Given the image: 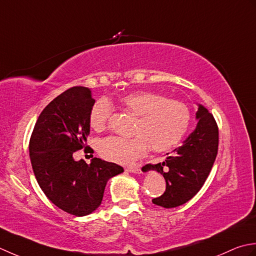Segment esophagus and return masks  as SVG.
<instances>
[{
    "label": "esophagus",
    "instance_id": "esophagus-1",
    "mask_svg": "<svg viewBox=\"0 0 256 256\" xmlns=\"http://www.w3.org/2000/svg\"><path fill=\"white\" fill-rule=\"evenodd\" d=\"M126 170H127L128 172H132V174H142V169H140L138 166H127Z\"/></svg>",
    "mask_w": 256,
    "mask_h": 256
}]
</instances>
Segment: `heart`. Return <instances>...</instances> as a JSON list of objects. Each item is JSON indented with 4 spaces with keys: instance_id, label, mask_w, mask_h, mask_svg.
Masks as SVG:
<instances>
[{
    "instance_id": "obj_1",
    "label": "heart",
    "mask_w": 256,
    "mask_h": 256,
    "mask_svg": "<svg viewBox=\"0 0 256 256\" xmlns=\"http://www.w3.org/2000/svg\"><path fill=\"white\" fill-rule=\"evenodd\" d=\"M119 102L124 110L137 116L132 138L110 136L98 144L104 159L128 164L147 152H164L176 147L186 134L191 120L190 109L184 102L168 99L154 92H134L124 95ZM112 112L110 102L100 98L92 106L90 124L95 132L105 130Z\"/></svg>"
}]
</instances>
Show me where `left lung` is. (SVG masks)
Instances as JSON below:
<instances>
[{"mask_svg":"<svg viewBox=\"0 0 256 256\" xmlns=\"http://www.w3.org/2000/svg\"><path fill=\"white\" fill-rule=\"evenodd\" d=\"M196 129L162 162L146 164L142 171L154 170L164 176L166 191L152 203L166 208L179 206L192 199L204 184L214 164L218 147V128L213 114L199 105Z\"/></svg>","mask_w":256,"mask_h":256,"instance_id":"obj_1","label":"left lung"}]
</instances>
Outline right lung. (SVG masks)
I'll list each match as a JSON object with an SVG mask.
<instances>
[{
    "label": "right lung",
    "instance_id": "1",
    "mask_svg": "<svg viewBox=\"0 0 256 256\" xmlns=\"http://www.w3.org/2000/svg\"><path fill=\"white\" fill-rule=\"evenodd\" d=\"M95 104L90 88L76 86L52 100L40 112L30 140L35 178L45 196L70 214L84 216L100 206L107 181L124 168L99 158L90 164L75 161V151L86 149L90 112Z\"/></svg>",
    "mask_w": 256,
    "mask_h": 256
}]
</instances>
